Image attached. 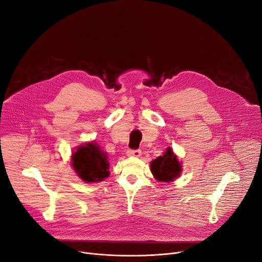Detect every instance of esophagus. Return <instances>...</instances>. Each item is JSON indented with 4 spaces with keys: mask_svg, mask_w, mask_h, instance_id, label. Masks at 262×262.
<instances>
[{
    "mask_svg": "<svg viewBox=\"0 0 262 262\" xmlns=\"http://www.w3.org/2000/svg\"><path fill=\"white\" fill-rule=\"evenodd\" d=\"M128 156H134V157H139L141 156V151L140 150H129L127 151Z\"/></svg>",
    "mask_w": 262,
    "mask_h": 262,
    "instance_id": "obj_1",
    "label": "esophagus"
}]
</instances>
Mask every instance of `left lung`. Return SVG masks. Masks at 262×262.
<instances>
[{"label":"left lung","mask_w":262,"mask_h":262,"mask_svg":"<svg viewBox=\"0 0 262 262\" xmlns=\"http://www.w3.org/2000/svg\"><path fill=\"white\" fill-rule=\"evenodd\" d=\"M151 171L158 182L174 181L182 172V165L179 163L178 156L173 153L171 147H167L164 155L157 157L151 162Z\"/></svg>","instance_id":"obj_1"}]
</instances>
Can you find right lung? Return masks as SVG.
Wrapping results in <instances>:
<instances>
[{"label": "right lung", "mask_w": 262, "mask_h": 262, "mask_svg": "<svg viewBox=\"0 0 262 262\" xmlns=\"http://www.w3.org/2000/svg\"><path fill=\"white\" fill-rule=\"evenodd\" d=\"M72 166L85 183L101 182L110 174L107 153L100 149L96 141L78 146L72 155Z\"/></svg>", "instance_id": "add662e5"}]
</instances>
